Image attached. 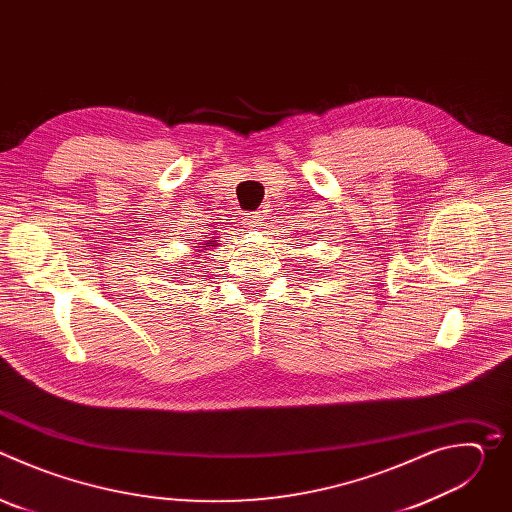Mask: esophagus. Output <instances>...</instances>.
Instances as JSON below:
<instances>
[{"mask_svg": "<svg viewBox=\"0 0 512 512\" xmlns=\"http://www.w3.org/2000/svg\"><path fill=\"white\" fill-rule=\"evenodd\" d=\"M247 221L251 223V227H255V229H259V227H263V221H265V214L261 212V210H257V212H253Z\"/></svg>", "mask_w": 512, "mask_h": 512, "instance_id": "1", "label": "esophagus"}]
</instances>
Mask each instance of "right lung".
I'll list each match as a JSON object with an SVG mask.
<instances>
[{"label": "right lung", "instance_id": "right-lung-1", "mask_svg": "<svg viewBox=\"0 0 512 512\" xmlns=\"http://www.w3.org/2000/svg\"><path fill=\"white\" fill-rule=\"evenodd\" d=\"M218 243L216 241H212V237L208 239V241H202L200 243V247H196V253H200V251H208V249H212V247H216Z\"/></svg>", "mask_w": 512, "mask_h": 512}]
</instances>
